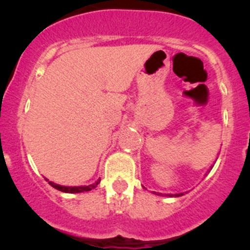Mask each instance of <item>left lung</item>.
Returning <instances> with one entry per match:
<instances>
[{
  "label": "left lung",
  "mask_w": 250,
  "mask_h": 250,
  "mask_svg": "<svg viewBox=\"0 0 250 250\" xmlns=\"http://www.w3.org/2000/svg\"><path fill=\"white\" fill-rule=\"evenodd\" d=\"M181 195H183V193H176L175 196H181ZM167 196H173V195H167Z\"/></svg>",
  "instance_id": "8db88e82"
}]
</instances>
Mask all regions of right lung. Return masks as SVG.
I'll return each instance as SVG.
<instances>
[{
  "label": "right lung",
  "mask_w": 250,
  "mask_h": 250,
  "mask_svg": "<svg viewBox=\"0 0 250 250\" xmlns=\"http://www.w3.org/2000/svg\"><path fill=\"white\" fill-rule=\"evenodd\" d=\"M48 181V180H47ZM50 186H53L57 190L62 191V192H67V193H78V192H84V191H90L92 188H94L98 184L100 183V180H98L97 183L93 184V185H88V186H75V188H71V186H62L58 185V184L52 183V181H48Z\"/></svg>",
  "instance_id": "1"
}]
</instances>
